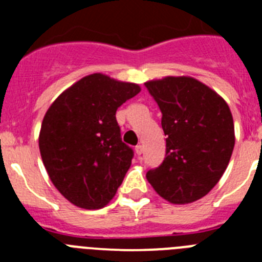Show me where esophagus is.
Returning <instances> with one entry per match:
<instances>
[{"instance_id": "1", "label": "esophagus", "mask_w": 262, "mask_h": 262, "mask_svg": "<svg viewBox=\"0 0 262 262\" xmlns=\"http://www.w3.org/2000/svg\"><path fill=\"white\" fill-rule=\"evenodd\" d=\"M135 152H136V155H138V156H140V155L143 154V145H136Z\"/></svg>"}]
</instances>
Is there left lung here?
Segmentation results:
<instances>
[{"mask_svg":"<svg viewBox=\"0 0 262 262\" xmlns=\"http://www.w3.org/2000/svg\"><path fill=\"white\" fill-rule=\"evenodd\" d=\"M161 111L165 159L147 172L148 182L164 200L185 205L217 184L235 145L231 110L214 90L191 77L145 82Z\"/></svg>","mask_w":262,"mask_h":262,"instance_id":"obj_1","label":"left lung"}]
</instances>
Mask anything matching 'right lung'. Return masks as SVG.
<instances>
[{"label":"right lung","mask_w":262,"mask_h":262,"mask_svg":"<svg viewBox=\"0 0 262 262\" xmlns=\"http://www.w3.org/2000/svg\"><path fill=\"white\" fill-rule=\"evenodd\" d=\"M140 86L102 73L81 78L62 92L41 122L39 149L51 181L81 209L107 205L134 157L122 142L115 113Z\"/></svg>","instance_id":"obj_1"}]
</instances>
